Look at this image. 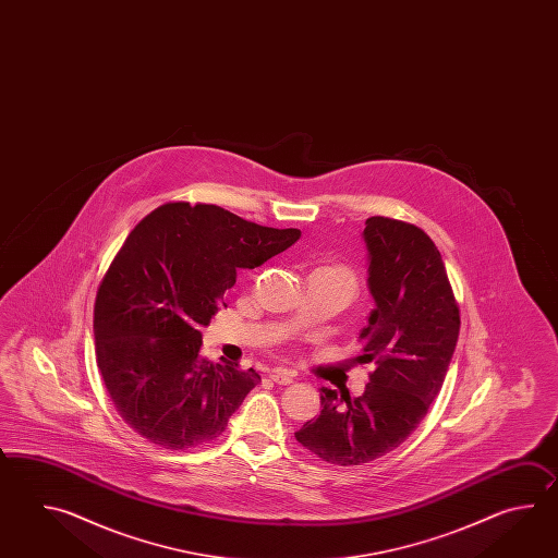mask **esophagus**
<instances>
[{
	"label": "esophagus",
	"mask_w": 558,
	"mask_h": 558,
	"mask_svg": "<svg viewBox=\"0 0 558 558\" xmlns=\"http://www.w3.org/2000/svg\"><path fill=\"white\" fill-rule=\"evenodd\" d=\"M269 377H271V380L277 383V385H289V383H293V375H291L289 371H284V368H277Z\"/></svg>",
	"instance_id": "1"
}]
</instances>
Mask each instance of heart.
Here are the masks:
<instances>
[{
  "label": "heart",
  "instance_id": "1",
  "mask_svg": "<svg viewBox=\"0 0 558 558\" xmlns=\"http://www.w3.org/2000/svg\"><path fill=\"white\" fill-rule=\"evenodd\" d=\"M332 269H337V267H332ZM339 271H343L344 275H349L347 271H344V269H339ZM349 277H351V275H349Z\"/></svg>",
  "mask_w": 558,
  "mask_h": 558
}]
</instances>
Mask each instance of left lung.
<instances>
[{
    "mask_svg": "<svg viewBox=\"0 0 558 558\" xmlns=\"http://www.w3.org/2000/svg\"><path fill=\"white\" fill-rule=\"evenodd\" d=\"M368 291L375 308L361 331L373 363L361 397L320 389V415L295 439L331 464L371 463L418 427L439 395L459 339L461 315L445 263L418 227L368 217Z\"/></svg>",
    "mask_w": 558,
    "mask_h": 558,
    "instance_id": "obj_1",
    "label": "left lung"
}]
</instances>
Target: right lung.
<instances>
[{"label":"right lung","instance_id":"1","mask_svg":"<svg viewBox=\"0 0 558 558\" xmlns=\"http://www.w3.org/2000/svg\"><path fill=\"white\" fill-rule=\"evenodd\" d=\"M301 238L217 205L166 203L143 217L104 275L95 356L121 418L143 439L185 451L217 439L262 377L199 353L202 327L238 269H255Z\"/></svg>","mask_w":558,"mask_h":558}]
</instances>
